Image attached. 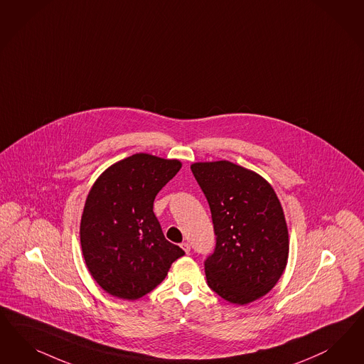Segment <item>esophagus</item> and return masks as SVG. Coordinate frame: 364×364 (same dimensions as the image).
<instances>
[{"instance_id":"34e87169","label":"esophagus","mask_w":364,"mask_h":364,"mask_svg":"<svg viewBox=\"0 0 364 364\" xmlns=\"http://www.w3.org/2000/svg\"><path fill=\"white\" fill-rule=\"evenodd\" d=\"M181 247L185 250V253H186V255L190 253V244H188V242H182V244H181Z\"/></svg>"}]
</instances>
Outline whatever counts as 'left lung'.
I'll return each mask as SVG.
<instances>
[{"label": "left lung", "instance_id": "left-lung-1", "mask_svg": "<svg viewBox=\"0 0 364 364\" xmlns=\"http://www.w3.org/2000/svg\"><path fill=\"white\" fill-rule=\"evenodd\" d=\"M206 200L217 244L205 261L211 289L232 304L265 296L280 280L289 256L282 203L269 182L229 161L191 164Z\"/></svg>", "mask_w": 364, "mask_h": 364}]
</instances>
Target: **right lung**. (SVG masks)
<instances>
[{
    "label": "right lung",
    "instance_id": "add662e5",
    "mask_svg": "<svg viewBox=\"0 0 364 364\" xmlns=\"http://www.w3.org/2000/svg\"><path fill=\"white\" fill-rule=\"evenodd\" d=\"M182 162L134 154L111 164L95 181L82 209V257L107 294L136 300L164 282L185 252L164 238L154 214L159 190Z\"/></svg>",
    "mask_w": 364,
    "mask_h": 364
}]
</instances>
